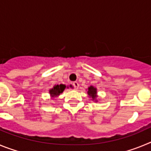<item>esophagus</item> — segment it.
Returning <instances> with one entry per match:
<instances>
[{"mask_svg":"<svg viewBox=\"0 0 151 151\" xmlns=\"http://www.w3.org/2000/svg\"><path fill=\"white\" fill-rule=\"evenodd\" d=\"M73 86L74 87L75 89H78V87H79V85H78V83L77 82H74L73 83Z\"/></svg>","mask_w":151,"mask_h":151,"instance_id":"obj_1","label":"esophagus"}]
</instances>
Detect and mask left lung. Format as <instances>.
<instances>
[{
    "label": "left lung",
    "mask_w": 151,
    "mask_h": 151,
    "mask_svg": "<svg viewBox=\"0 0 151 151\" xmlns=\"http://www.w3.org/2000/svg\"><path fill=\"white\" fill-rule=\"evenodd\" d=\"M96 94H97V89L94 88L93 86H91L88 88V94L93 98V100L96 98Z\"/></svg>",
    "instance_id": "1"
}]
</instances>
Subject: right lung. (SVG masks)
<instances>
[{"mask_svg":"<svg viewBox=\"0 0 151 151\" xmlns=\"http://www.w3.org/2000/svg\"><path fill=\"white\" fill-rule=\"evenodd\" d=\"M66 88V85H55L54 87V88H52L51 90H50V94L52 97H56V96H58L59 94H60V93H62L63 91V90Z\"/></svg>","mask_w":151,"mask_h":151,"instance_id":"1","label":"right lung"}]
</instances>
